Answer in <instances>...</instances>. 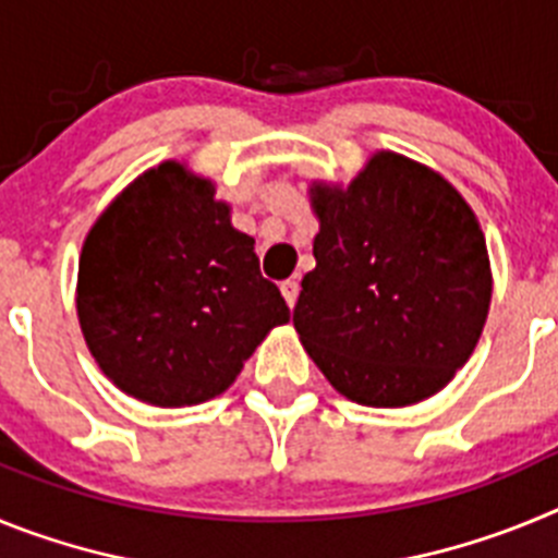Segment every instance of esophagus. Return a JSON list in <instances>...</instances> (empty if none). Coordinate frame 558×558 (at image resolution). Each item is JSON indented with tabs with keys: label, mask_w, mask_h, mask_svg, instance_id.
Returning a JSON list of instances; mask_svg holds the SVG:
<instances>
[{
	"label": "esophagus",
	"mask_w": 558,
	"mask_h": 558,
	"mask_svg": "<svg viewBox=\"0 0 558 558\" xmlns=\"http://www.w3.org/2000/svg\"><path fill=\"white\" fill-rule=\"evenodd\" d=\"M299 282L295 279H288V282H282V295H284V302H288V307L293 310L295 302H299Z\"/></svg>",
	"instance_id": "esophagus-1"
}]
</instances>
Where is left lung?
I'll list each match as a JSON object with an SVG mask.
<instances>
[{"mask_svg":"<svg viewBox=\"0 0 558 558\" xmlns=\"http://www.w3.org/2000/svg\"><path fill=\"white\" fill-rule=\"evenodd\" d=\"M322 229L293 327L324 377L357 405L433 397L475 352L492 302L486 236L430 167L379 150L349 186L315 181Z\"/></svg>","mask_w":558,"mask_h":558,"instance_id":"obj_1","label":"left lung"}]
</instances>
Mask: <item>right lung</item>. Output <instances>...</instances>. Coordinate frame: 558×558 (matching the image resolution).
<instances>
[{"mask_svg":"<svg viewBox=\"0 0 558 558\" xmlns=\"http://www.w3.org/2000/svg\"><path fill=\"white\" fill-rule=\"evenodd\" d=\"M77 318L113 386L147 405L184 408L223 393L290 310L215 184L165 161L88 231Z\"/></svg>","mask_w":558,"mask_h":558,"instance_id":"1","label":"right lung"}]
</instances>
